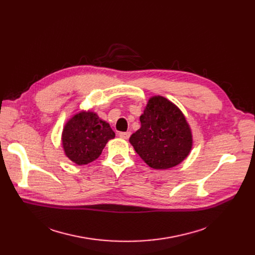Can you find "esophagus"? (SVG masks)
<instances>
[{"label":"esophagus","instance_id":"1","mask_svg":"<svg viewBox=\"0 0 255 255\" xmlns=\"http://www.w3.org/2000/svg\"><path fill=\"white\" fill-rule=\"evenodd\" d=\"M130 135H131L130 132H120L119 133V136L123 139H128L130 137Z\"/></svg>","mask_w":255,"mask_h":255}]
</instances>
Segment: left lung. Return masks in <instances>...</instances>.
Masks as SVG:
<instances>
[{
    "label": "left lung",
    "instance_id": "1",
    "mask_svg": "<svg viewBox=\"0 0 255 255\" xmlns=\"http://www.w3.org/2000/svg\"><path fill=\"white\" fill-rule=\"evenodd\" d=\"M141 127L130 143L150 167L167 169L181 163L192 146V135L178 107L161 96L149 100L139 118Z\"/></svg>",
    "mask_w": 255,
    "mask_h": 255
}]
</instances>
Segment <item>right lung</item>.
Wrapping results in <instances>:
<instances>
[{"mask_svg": "<svg viewBox=\"0 0 255 255\" xmlns=\"http://www.w3.org/2000/svg\"><path fill=\"white\" fill-rule=\"evenodd\" d=\"M115 137L111 126L94 113L82 112L66 124L63 131V148L71 161L78 165L96 160L105 144Z\"/></svg>", "mask_w": 255, "mask_h": 255, "instance_id": "right-lung-1", "label": "right lung"}]
</instances>
